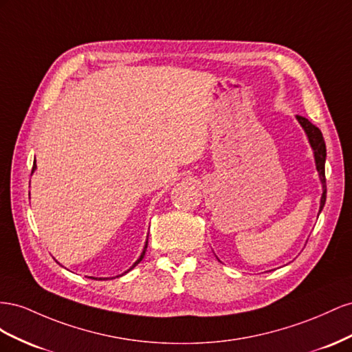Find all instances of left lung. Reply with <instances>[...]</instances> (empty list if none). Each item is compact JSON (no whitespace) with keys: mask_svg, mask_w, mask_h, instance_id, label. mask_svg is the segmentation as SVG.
I'll return each mask as SVG.
<instances>
[{"mask_svg":"<svg viewBox=\"0 0 352 352\" xmlns=\"http://www.w3.org/2000/svg\"><path fill=\"white\" fill-rule=\"evenodd\" d=\"M296 119L299 120V124L302 125V128L305 129V133L308 135L309 144L314 150V157H316V165H317V170L318 175L321 179V184H323V196H321V202H320V212L323 209L324 204H326V174H324V162H326V144L323 140V134H321L320 129L309 122V120L304 116H296Z\"/></svg>","mask_w":352,"mask_h":352,"instance_id":"left-lung-1","label":"left lung"}]
</instances>
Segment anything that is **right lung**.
<instances>
[{"instance_id": "right-lung-1", "label": "right lung", "mask_w": 352, "mask_h": 352, "mask_svg": "<svg viewBox=\"0 0 352 352\" xmlns=\"http://www.w3.org/2000/svg\"><path fill=\"white\" fill-rule=\"evenodd\" d=\"M35 168H36V165L34 164V166H32V173H34V170H35ZM146 249H147V242H146V246H144V249H143V254H142V256H140V258H138V259L135 261V263H134V265H133L131 268H129V270H133V268H134V267H135V265H137V264L140 263V261H142V259L144 258V254H146ZM129 270H128V271H129ZM89 278H94V277H89ZM94 280H97V278H94ZM98 280H104V278H98Z\"/></svg>"}]
</instances>
